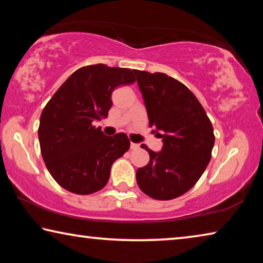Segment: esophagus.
<instances>
[{"instance_id":"obj_1","label":"esophagus","mask_w":263,"mask_h":263,"mask_svg":"<svg viewBox=\"0 0 263 263\" xmlns=\"http://www.w3.org/2000/svg\"><path fill=\"white\" fill-rule=\"evenodd\" d=\"M130 147H131V149H137V148H139V145H138V144H135V142H131Z\"/></svg>"}]
</instances>
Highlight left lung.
Returning a JSON list of instances; mask_svg holds the SVG:
<instances>
[{"label": "left lung", "mask_w": 263, "mask_h": 263, "mask_svg": "<svg viewBox=\"0 0 263 263\" xmlns=\"http://www.w3.org/2000/svg\"><path fill=\"white\" fill-rule=\"evenodd\" d=\"M147 110L149 127L162 138L160 152L137 171L142 193L159 201L185 194L196 184L211 160L215 144L212 124L196 96L183 83L163 73L133 70Z\"/></svg>", "instance_id": "8db88e82"}]
</instances>
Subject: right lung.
<instances>
[{
  "mask_svg": "<svg viewBox=\"0 0 263 263\" xmlns=\"http://www.w3.org/2000/svg\"><path fill=\"white\" fill-rule=\"evenodd\" d=\"M136 81L128 68L97 64L70 75L41 115L42 157L53 179L78 195L104 188L115 160L130 148L125 133L105 136L92 122L108 117L116 88Z\"/></svg>",
  "mask_w": 263,
  "mask_h": 263,
  "instance_id": "1",
  "label": "right lung"
}]
</instances>
